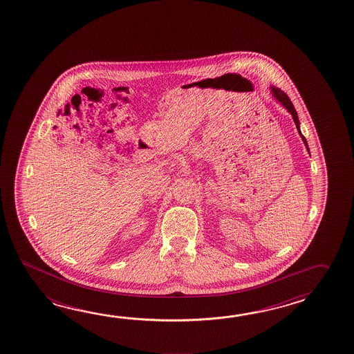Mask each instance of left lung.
Instances as JSON below:
<instances>
[{
	"mask_svg": "<svg viewBox=\"0 0 354 354\" xmlns=\"http://www.w3.org/2000/svg\"><path fill=\"white\" fill-rule=\"evenodd\" d=\"M271 93H272V95H274V97L277 99V102L284 105L285 108H286V111H289L291 115H292V119H294V123L297 125V129H298L299 134H300V137L303 139V142H304L306 149L309 151V147H308V143H306V139H305L304 136H303L301 132H300V128H299L298 114H297V111H295L294 105L291 103L290 99H289V97L285 94L284 91L277 89L275 86H271Z\"/></svg>",
	"mask_w": 354,
	"mask_h": 354,
	"instance_id": "1",
	"label": "left lung"
}]
</instances>
